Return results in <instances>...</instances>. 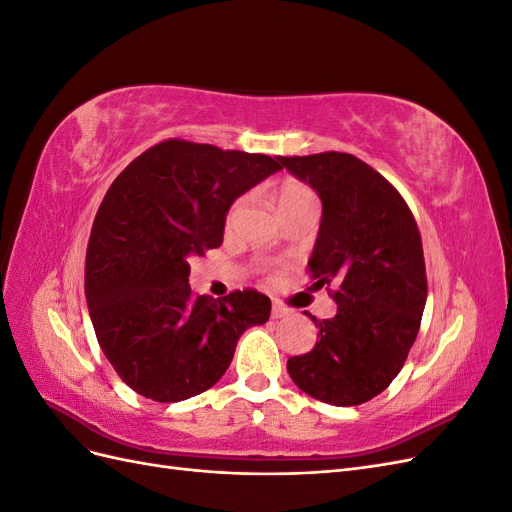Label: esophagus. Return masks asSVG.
I'll return each instance as SVG.
<instances>
[{"label":"esophagus","mask_w":512,"mask_h":512,"mask_svg":"<svg viewBox=\"0 0 512 512\" xmlns=\"http://www.w3.org/2000/svg\"><path fill=\"white\" fill-rule=\"evenodd\" d=\"M290 314V309L284 307L280 301H273V307H271V316L273 318H286Z\"/></svg>","instance_id":"obj_1"}]
</instances>
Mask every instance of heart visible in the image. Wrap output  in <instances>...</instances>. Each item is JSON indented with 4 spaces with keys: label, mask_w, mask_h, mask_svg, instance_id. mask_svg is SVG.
Instances as JSON below:
<instances>
[{
    "label": "heart",
    "mask_w": 512,
    "mask_h": 512,
    "mask_svg": "<svg viewBox=\"0 0 512 512\" xmlns=\"http://www.w3.org/2000/svg\"><path fill=\"white\" fill-rule=\"evenodd\" d=\"M307 200H314V192L309 190L305 183H301V181H297V179H286V181H282L280 188H277V194H275L277 211L294 207V205H301V203H307ZM241 205H243L241 198L235 200V203L230 205V209H228V213H226V222H228V224L237 218V213L241 211Z\"/></svg>",
    "instance_id": "1"
}]
</instances>
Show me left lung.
Masks as SVG:
<instances>
[{
  "label": "left lung",
  "mask_w": 512,
  "mask_h": 512,
  "mask_svg": "<svg viewBox=\"0 0 512 512\" xmlns=\"http://www.w3.org/2000/svg\"><path fill=\"white\" fill-rule=\"evenodd\" d=\"M277 160L322 200L307 267L314 286L335 288L337 303L329 320L305 312L320 331L318 342L288 359V374L324 404H365L395 380L421 327L427 301L421 232L393 185L350 153Z\"/></svg>",
  "instance_id": "obj_1"
}]
</instances>
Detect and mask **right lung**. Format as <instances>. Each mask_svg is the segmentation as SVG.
Here are the masks:
<instances>
[{
    "label": "right lung",
    "mask_w": 512,
    "mask_h": 512,
    "mask_svg": "<svg viewBox=\"0 0 512 512\" xmlns=\"http://www.w3.org/2000/svg\"><path fill=\"white\" fill-rule=\"evenodd\" d=\"M282 168L265 153L168 138L108 188L85 258V297L98 344L132 391L170 404L205 393L239 337L265 324L271 299L192 292L190 260L220 247L235 198Z\"/></svg>",
    "instance_id": "right-lung-1"
}]
</instances>
